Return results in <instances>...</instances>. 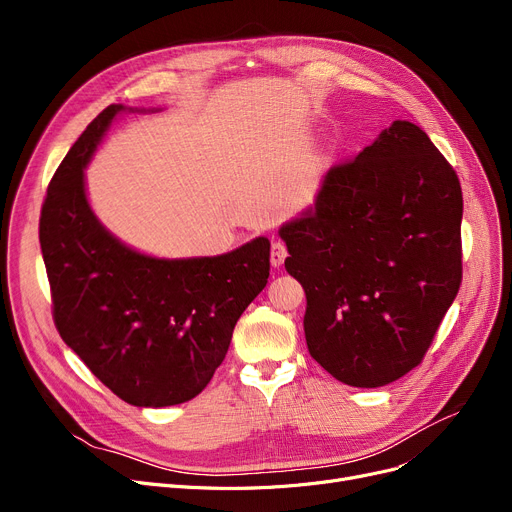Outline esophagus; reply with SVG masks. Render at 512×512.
I'll use <instances>...</instances> for the list:
<instances>
[{
    "instance_id": "esophagus-1",
    "label": "esophagus",
    "mask_w": 512,
    "mask_h": 512,
    "mask_svg": "<svg viewBox=\"0 0 512 512\" xmlns=\"http://www.w3.org/2000/svg\"><path fill=\"white\" fill-rule=\"evenodd\" d=\"M288 257V249L282 240H274L272 242V265L280 267L284 263V259Z\"/></svg>"
}]
</instances>
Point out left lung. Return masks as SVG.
Segmentation results:
<instances>
[{"instance_id": "8db88e82", "label": "left lung", "mask_w": 512, "mask_h": 512, "mask_svg": "<svg viewBox=\"0 0 512 512\" xmlns=\"http://www.w3.org/2000/svg\"><path fill=\"white\" fill-rule=\"evenodd\" d=\"M461 220L459 176L396 120L280 228L307 294V348L338 382L378 388L423 361L463 280Z\"/></svg>"}]
</instances>
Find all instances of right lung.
<instances>
[{
	"mask_svg": "<svg viewBox=\"0 0 512 512\" xmlns=\"http://www.w3.org/2000/svg\"><path fill=\"white\" fill-rule=\"evenodd\" d=\"M124 105H107L53 174L39 240L62 340L134 407L195 398L228 353L238 317L270 278V240L218 257L155 259L124 247L93 215L83 168Z\"/></svg>",
	"mask_w": 512,
	"mask_h": 512,
	"instance_id": "obj_1",
	"label": "right lung"
}]
</instances>
